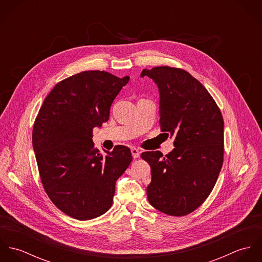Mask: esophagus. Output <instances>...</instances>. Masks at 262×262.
I'll use <instances>...</instances> for the list:
<instances>
[{"instance_id": "obj_1", "label": "esophagus", "mask_w": 262, "mask_h": 262, "mask_svg": "<svg viewBox=\"0 0 262 262\" xmlns=\"http://www.w3.org/2000/svg\"><path fill=\"white\" fill-rule=\"evenodd\" d=\"M131 153H132L133 158H138L140 156V151L137 149V148H135V147L131 148Z\"/></svg>"}]
</instances>
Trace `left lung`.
Returning a JSON list of instances; mask_svg holds the SVG:
<instances>
[{
	"label": "left lung",
	"mask_w": 262,
	"mask_h": 262,
	"mask_svg": "<svg viewBox=\"0 0 262 262\" xmlns=\"http://www.w3.org/2000/svg\"><path fill=\"white\" fill-rule=\"evenodd\" d=\"M159 90V124L174 148L163 156L146 151L151 167L150 205L169 216H186L209 196L224 156V120L206 88L187 72L157 67L143 70Z\"/></svg>",
	"instance_id": "1"
}]
</instances>
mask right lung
<instances>
[{
    "instance_id": "obj_1",
    "label": "right lung",
    "mask_w": 262,
    "mask_h": 262,
    "mask_svg": "<svg viewBox=\"0 0 262 262\" xmlns=\"http://www.w3.org/2000/svg\"><path fill=\"white\" fill-rule=\"evenodd\" d=\"M104 71H85L59 81L34 122L32 144L43 187L51 202L76 220H91L112 206L116 181L132 161L117 145L102 155L93 130L110 117L113 101L129 81Z\"/></svg>"
}]
</instances>
